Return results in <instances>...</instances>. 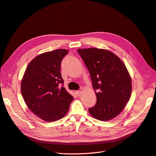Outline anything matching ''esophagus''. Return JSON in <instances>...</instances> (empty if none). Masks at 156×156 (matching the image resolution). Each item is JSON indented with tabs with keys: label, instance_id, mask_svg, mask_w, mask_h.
I'll return each mask as SVG.
<instances>
[{
	"label": "esophagus",
	"instance_id": "esophagus-1",
	"mask_svg": "<svg viewBox=\"0 0 156 156\" xmlns=\"http://www.w3.org/2000/svg\"><path fill=\"white\" fill-rule=\"evenodd\" d=\"M76 95L78 96H80L81 94H82V91L81 90H77V91H76Z\"/></svg>",
	"mask_w": 156,
	"mask_h": 156
}]
</instances>
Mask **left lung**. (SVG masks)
Wrapping results in <instances>:
<instances>
[{
  "label": "left lung",
  "instance_id": "8db88e82",
  "mask_svg": "<svg viewBox=\"0 0 156 156\" xmlns=\"http://www.w3.org/2000/svg\"><path fill=\"white\" fill-rule=\"evenodd\" d=\"M77 51L90 73L97 97L96 105L89 109L90 114L102 121L117 117L132 92L131 78L125 64L109 50L91 48Z\"/></svg>",
  "mask_w": 156,
  "mask_h": 156
}]
</instances>
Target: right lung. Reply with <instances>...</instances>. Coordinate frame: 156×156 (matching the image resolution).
I'll return each mask as SVG.
<instances>
[{
	"instance_id": "1",
	"label": "right lung",
	"mask_w": 156,
	"mask_h": 156,
	"mask_svg": "<svg viewBox=\"0 0 156 156\" xmlns=\"http://www.w3.org/2000/svg\"><path fill=\"white\" fill-rule=\"evenodd\" d=\"M68 51L58 49L40 54L31 60L22 80L21 92L27 106L46 122L64 117L74 99L63 87L60 73L62 60Z\"/></svg>"
}]
</instances>
